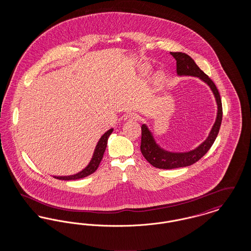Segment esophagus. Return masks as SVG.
Here are the masks:
<instances>
[{"label":"esophagus","instance_id":"34e87169","mask_svg":"<svg viewBox=\"0 0 251 251\" xmlns=\"http://www.w3.org/2000/svg\"><path fill=\"white\" fill-rule=\"evenodd\" d=\"M138 119H139V115H137L136 113H133V112L127 114L124 118L125 120H137Z\"/></svg>","mask_w":251,"mask_h":251}]
</instances>
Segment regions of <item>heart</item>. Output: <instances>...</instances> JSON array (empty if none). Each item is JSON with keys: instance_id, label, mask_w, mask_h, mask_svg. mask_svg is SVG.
Returning <instances> with one entry per match:
<instances>
[{"instance_id": "1", "label": "heart", "mask_w": 251, "mask_h": 251, "mask_svg": "<svg viewBox=\"0 0 251 251\" xmlns=\"http://www.w3.org/2000/svg\"><path fill=\"white\" fill-rule=\"evenodd\" d=\"M162 79H163V75L159 74V75H158V80H162Z\"/></svg>"}]
</instances>
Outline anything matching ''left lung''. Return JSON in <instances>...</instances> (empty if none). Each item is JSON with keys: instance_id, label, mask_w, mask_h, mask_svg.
Masks as SVG:
<instances>
[{"instance_id": "left-lung-1", "label": "left lung", "mask_w": 251, "mask_h": 251, "mask_svg": "<svg viewBox=\"0 0 251 251\" xmlns=\"http://www.w3.org/2000/svg\"><path fill=\"white\" fill-rule=\"evenodd\" d=\"M170 54L177 61V74L179 76H194L200 78L208 84L215 95L217 104V115L215 124L210 131L208 137L195 150L186 152H172L164 150L156 143L152 132L149 130L148 126H141V146L140 150L145 159L154 167L162 169H173L178 167L191 166L198 162L201 157L207 153L213 146L218 134L222 121V102L219 92L214 82L197 66L195 61L184 52H170Z\"/></svg>"}]
</instances>
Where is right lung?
I'll list each match as a JSON object with an SVG mask.
<instances>
[{"instance_id": "add662e5", "label": "right lung", "mask_w": 251, "mask_h": 251, "mask_svg": "<svg viewBox=\"0 0 251 251\" xmlns=\"http://www.w3.org/2000/svg\"><path fill=\"white\" fill-rule=\"evenodd\" d=\"M113 132V129L108 130L104 134L101 135V137L100 138L99 142L96 146L95 151L93 156L89 162V164L84 167V169L74 175H70V176H53V178L55 179H62V180H71V179H78L84 178L92 173H94L96 170L98 169L99 165L103 157V153L105 151V149L107 147V141L110 134Z\"/></svg>"}]
</instances>
